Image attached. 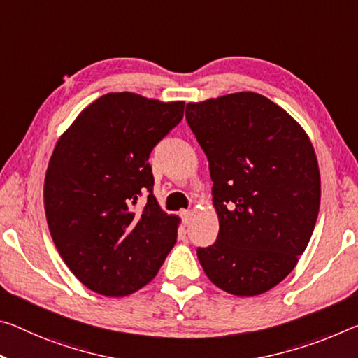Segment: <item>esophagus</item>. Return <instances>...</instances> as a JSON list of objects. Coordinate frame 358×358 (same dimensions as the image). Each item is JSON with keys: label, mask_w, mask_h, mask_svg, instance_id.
<instances>
[{"label": "esophagus", "mask_w": 358, "mask_h": 358, "mask_svg": "<svg viewBox=\"0 0 358 358\" xmlns=\"http://www.w3.org/2000/svg\"><path fill=\"white\" fill-rule=\"evenodd\" d=\"M180 215H181V218H183V223H185V224H189V221H191V218H192V212H191V210H181Z\"/></svg>", "instance_id": "obj_1"}]
</instances>
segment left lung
<instances>
[{"label": "left lung", "mask_w": 358, "mask_h": 358, "mask_svg": "<svg viewBox=\"0 0 358 358\" xmlns=\"http://www.w3.org/2000/svg\"><path fill=\"white\" fill-rule=\"evenodd\" d=\"M208 159L220 231L197 248L210 282L257 296L294 269L320 207V170L306 130L274 101L236 92L186 105Z\"/></svg>", "instance_id": "left-lung-1"}]
</instances>
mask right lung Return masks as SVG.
Segmentation results:
<instances>
[{
  "label": "right lung",
  "instance_id": "right-lung-1",
  "mask_svg": "<svg viewBox=\"0 0 358 358\" xmlns=\"http://www.w3.org/2000/svg\"><path fill=\"white\" fill-rule=\"evenodd\" d=\"M185 101L134 92L101 95L60 135L44 178L50 236L76 279L129 296L155 279L177 242L180 218L152 194L150 155L183 117ZM145 190L147 206H133Z\"/></svg>",
  "mask_w": 358,
  "mask_h": 358
}]
</instances>
